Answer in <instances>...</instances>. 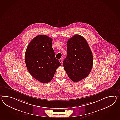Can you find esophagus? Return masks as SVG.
<instances>
[{
  "label": "esophagus",
  "instance_id": "esophagus-1",
  "mask_svg": "<svg viewBox=\"0 0 120 120\" xmlns=\"http://www.w3.org/2000/svg\"><path fill=\"white\" fill-rule=\"evenodd\" d=\"M59 61H60V62L61 63V65H62V60H61V59H59Z\"/></svg>",
  "mask_w": 120,
  "mask_h": 120
}]
</instances>
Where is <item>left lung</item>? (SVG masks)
<instances>
[{"instance_id":"1","label":"left lung","mask_w":120,"mask_h":120,"mask_svg":"<svg viewBox=\"0 0 120 120\" xmlns=\"http://www.w3.org/2000/svg\"><path fill=\"white\" fill-rule=\"evenodd\" d=\"M67 49V56L63 62L64 68L69 79L77 82L91 72L93 61L92 52L86 39L79 35L68 40Z\"/></svg>"}]
</instances>
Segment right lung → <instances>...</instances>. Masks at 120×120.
Instances as JSON below:
<instances>
[{"label":"right lung","mask_w":120,"mask_h":120,"mask_svg":"<svg viewBox=\"0 0 120 120\" xmlns=\"http://www.w3.org/2000/svg\"><path fill=\"white\" fill-rule=\"evenodd\" d=\"M52 41L47 35H37L30 41L25 53L28 70L34 79L42 83L51 81L56 69L61 65L56 58Z\"/></svg>","instance_id":"right-lung-1"}]
</instances>
